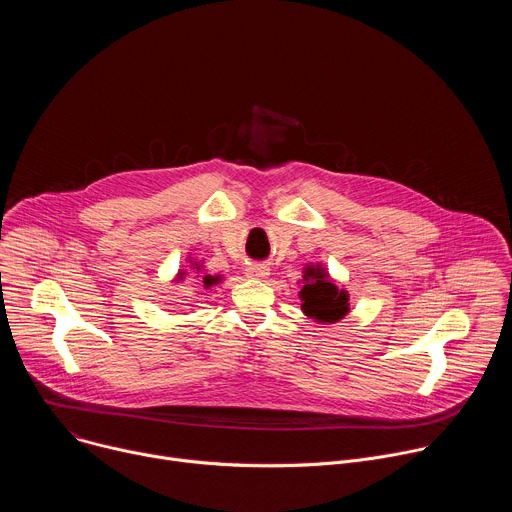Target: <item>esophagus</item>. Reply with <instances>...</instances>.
Segmentation results:
<instances>
[{
  "instance_id": "1",
  "label": "esophagus",
  "mask_w": 512,
  "mask_h": 512,
  "mask_svg": "<svg viewBox=\"0 0 512 512\" xmlns=\"http://www.w3.org/2000/svg\"><path fill=\"white\" fill-rule=\"evenodd\" d=\"M245 273L249 277H255V279H263L269 275V267L265 263H249V267L245 269Z\"/></svg>"
}]
</instances>
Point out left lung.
Masks as SVG:
<instances>
[{
    "mask_svg": "<svg viewBox=\"0 0 512 512\" xmlns=\"http://www.w3.org/2000/svg\"><path fill=\"white\" fill-rule=\"evenodd\" d=\"M300 298L304 314L318 322H338L348 312V294L328 279L320 265L306 269Z\"/></svg>",
    "mask_w": 512,
    "mask_h": 512,
    "instance_id": "obj_1",
    "label": "left lung"
}]
</instances>
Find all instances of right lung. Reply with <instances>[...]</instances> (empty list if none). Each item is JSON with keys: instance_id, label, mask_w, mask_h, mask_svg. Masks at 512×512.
<instances>
[{"instance_id": "obj_1", "label": "right lung", "mask_w": 512, "mask_h": 512, "mask_svg": "<svg viewBox=\"0 0 512 512\" xmlns=\"http://www.w3.org/2000/svg\"><path fill=\"white\" fill-rule=\"evenodd\" d=\"M194 267H196V269H200V265H198V263H194ZM196 273H198V271H196ZM184 275H186V271H180V273H178V279H182ZM194 277H200V275H194ZM202 281H204V285L208 287V285H212V283H216V281H218V275H216V277H212V275H204V277H202Z\"/></svg>"}]
</instances>
